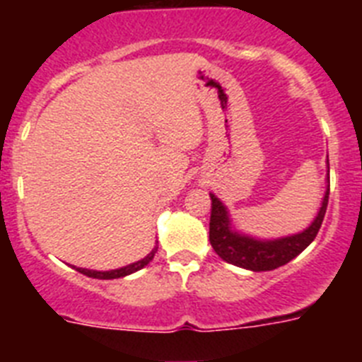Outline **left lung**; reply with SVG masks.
Instances as JSON below:
<instances>
[{"instance_id": "1", "label": "left lung", "mask_w": 362, "mask_h": 362, "mask_svg": "<svg viewBox=\"0 0 362 362\" xmlns=\"http://www.w3.org/2000/svg\"><path fill=\"white\" fill-rule=\"evenodd\" d=\"M328 181H330V177H328ZM328 196H330V185L326 188L325 199H322L317 217L313 219V223L305 232L290 235V238L276 239V241H257L254 238H246L241 233L232 232L226 209L214 194H210V199H212L210 245L216 250V254L230 264L254 272L276 270V268L290 263L315 239L322 225V219H325Z\"/></svg>"}]
</instances>
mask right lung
Wrapping results in <instances>:
<instances>
[{"instance_id": "add662e5", "label": "right lung", "mask_w": 362, "mask_h": 362, "mask_svg": "<svg viewBox=\"0 0 362 362\" xmlns=\"http://www.w3.org/2000/svg\"><path fill=\"white\" fill-rule=\"evenodd\" d=\"M156 252H158V245L153 246V250L150 252L148 255H146L145 259H141V261H137V263H132L129 264V267H123L119 268V270H110V272H95V270H86V268H76L78 272H81L83 276L86 277H94V279H117V277H124V276H130V274H134V272L141 270L143 267H146V264L150 263L153 259V255H156Z\"/></svg>"}]
</instances>
